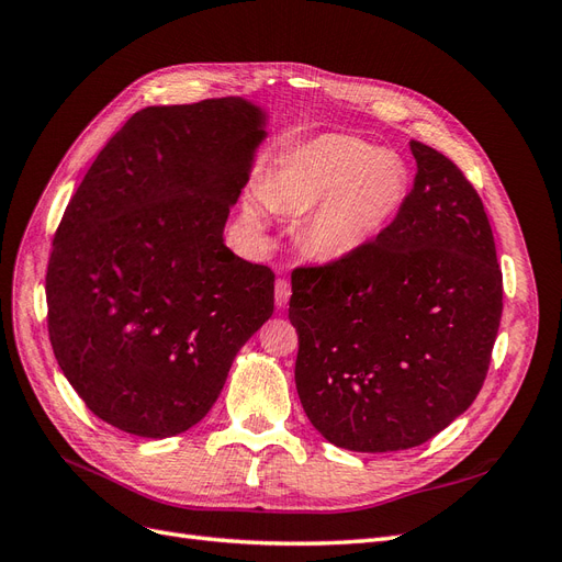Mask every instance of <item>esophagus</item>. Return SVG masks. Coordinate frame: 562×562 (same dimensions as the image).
<instances>
[{"mask_svg": "<svg viewBox=\"0 0 562 562\" xmlns=\"http://www.w3.org/2000/svg\"><path fill=\"white\" fill-rule=\"evenodd\" d=\"M274 300H277V307H285L288 300H291V279L279 277L274 283Z\"/></svg>", "mask_w": 562, "mask_h": 562, "instance_id": "1", "label": "esophagus"}]
</instances>
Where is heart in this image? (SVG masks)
Masks as SVG:
<instances>
[{"instance_id": "obj_1", "label": "heart", "mask_w": 562, "mask_h": 562, "mask_svg": "<svg viewBox=\"0 0 562 562\" xmlns=\"http://www.w3.org/2000/svg\"><path fill=\"white\" fill-rule=\"evenodd\" d=\"M265 196L277 209L310 211L304 244L321 260L363 250L391 225L407 196L403 161L353 135H321L271 176ZM252 225L267 223L262 203H250Z\"/></svg>"}]
</instances>
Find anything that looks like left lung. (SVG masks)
Returning a JSON list of instances; mask_svg holds the SVG:
<instances>
[{
  "label": "left lung",
  "mask_w": 562,
  "mask_h": 562,
  "mask_svg": "<svg viewBox=\"0 0 562 562\" xmlns=\"http://www.w3.org/2000/svg\"><path fill=\"white\" fill-rule=\"evenodd\" d=\"M411 149L415 184L378 239L291 274L300 403L345 450H407L443 431L479 396L499 330L483 201L438 149Z\"/></svg>",
  "instance_id": "1"
}]
</instances>
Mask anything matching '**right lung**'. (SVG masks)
<instances>
[{"label": "right lung", "mask_w": 562, "mask_h": 562, "mask_svg": "<svg viewBox=\"0 0 562 562\" xmlns=\"http://www.w3.org/2000/svg\"><path fill=\"white\" fill-rule=\"evenodd\" d=\"M260 124L241 98L145 108L67 203L46 269L48 337L67 382L116 429L194 427L274 312V271L223 241Z\"/></svg>", "instance_id": "add662e5"}]
</instances>
